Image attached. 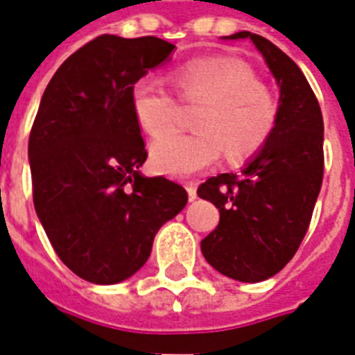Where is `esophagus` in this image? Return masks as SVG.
I'll use <instances>...</instances> for the list:
<instances>
[{
	"label": "esophagus",
	"mask_w": 355,
	"mask_h": 355,
	"mask_svg": "<svg viewBox=\"0 0 355 355\" xmlns=\"http://www.w3.org/2000/svg\"><path fill=\"white\" fill-rule=\"evenodd\" d=\"M186 190H188V200H190V201H193L196 198H198V190H196V184L188 182V184H186Z\"/></svg>",
	"instance_id": "34e87169"
}]
</instances>
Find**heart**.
<instances>
[{
    "mask_svg": "<svg viewBox=\"0 0 355 355\" xmlns=\"http://www.w3.org/2000/svg\"><path fill=\"white\" fill-rule=\"evenodd\" d=\"M180 101L200 106L190 135L169 131L180 116V102L162 80L142 76L132 83L131 106L140 129L162 135L152 142L150 155L167 175L186 177L215 165L251 159L266 146L279 119V106L266 85L243 60L230 57L193 58L173 76Z\"/></svg>",
    "mask_w": 355,
    "mask_h": 355,
    "instance_id": "b5f03b06",
    "label": "heart"
}]
</instances>
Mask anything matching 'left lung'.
<instances>
[{
    "instance_id": "obj_1",
    "label": "left lung",
    "mask_w": 355,
    "mask_h": 355,
    "mask_svg": "<svg viewBox=\"0 0 355 355\" xmlns=\"http://www.w3.org/2000/svg\"><path fill=\"white\" fill-rule=\"evenodd\" d=\"M251 40L279 85V119L272 139L241 175L207 178L198 196L215 203L220 220L201 253L220 274L254 283L275 275L304 239L323 182V116L304 73L274 43Z\"/></svg>"
}]
</instances>
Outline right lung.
Wrapping results in <instances>:
<instances>
[{
  "mask_svg": "<svg viewBox=\"0 0 355 355\" xmlns=\"http://www.w3.org/2000/svg\"><path fill=\"white\" fill-rule=\"evenodd\" d=\"M173 49L154 35H98L66 58L42 96L28 142L35 213L85 282L131 277L188 201L177 182L139 173L148 152L131 106L132 83Z\"/></svg>",
  "mask_w": 355,
  "mask_h": 355,
  "instance_id": "add662e5",
  "label": "right lung"
}]
</instances>
